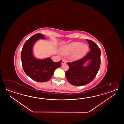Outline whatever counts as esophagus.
<instances>
[{
  "label": "esophagus",
  "mask_w": 124,
  "mask_h": 124,
  "mask_svg": "<svg viewBox=\"0 0 124 124\" xmlns=\"http://www.w3.org/2000/svg\"><path fill=\"white\" fill-rule=\"evenodd\" d=\"M65 63H66V62L64 61V60H62V65H63V64H64Z\"/></svg>",
  "instance_id": "34e87169"
}]
</instances>
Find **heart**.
Wrapping results in <instances>:
<instances>
[{
  "label": "heart",
  "instance_id": "b5f03b06",
  "mask_svg": "<svg viewBox=\"0 0 124 124\" xmlns=\"http://www.w3.org/2000/svg\"><path fill=\"white\" fill-rule=\"evenodd\" d=\"M89 49L88 45L82 42H73L63 46L60 51L63 55L71 54L70 59L72 61H77L82 59L86 54Z\"/></svg>",
  "mask_w": 124,
  "mask_h": 124
}]
</instances>
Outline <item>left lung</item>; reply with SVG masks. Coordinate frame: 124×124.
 I'll return each instance as SVG.
<instances>
[{"mask_svg":"<svg viewBox=\"0 0 124 124\" xmlns=\"http://www.w3.org/2000/svg\"><path fill=\"white\" fill-rule=\"evenodd\" d=\"M86 40L90 51L79 60L67 63L69 69L66 72V78L70 84L76 86L84 85L92 82L100 66V48L92 41Z\"/></svg>","mask_w":124,"mask_h":124,"instance_id":"obj_1","label":"left lung"}]
</instances>
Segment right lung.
Returning a JSON list of instances; mask_svg holds the SVG:
<instances>
[{"mask_svg": "<svg viewBox=\"0 0 124 124\" xmlns=\"http://www.w3.org/2000/svg\"><path fill=\"white\" fill-rule=\"evenodd\" d=\"M46 39L44 35L34 34L25 43L21 51V61L24 71L35 81L44 82L49 81L56 69L60 67L62 61L54 62L50 58H37L33 52L35 43L39 39Z\"/></svg>", "mask_w": 124, "mask_h": 124, "instance_id": "1", "label": "right lung"}]
</instances>
